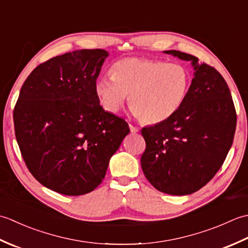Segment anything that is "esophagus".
Here are the masks:
<instances>
[{
    "mask_svg": "<svg viewBox=\"0 0 248 248\" xmlns=\"http://www.w3.org/2000/svg\"><path fill=\"white\" fill-rule=\"evenodd\" d=\"M129 127H130V131H131V133H132V134H136V133H138V132H139V129H138V128H136V127H134V125H132V124H130V125H129Z\"/></svg>",
    "mask_w": 248,
    "mask_h": 248,
    "instance_id": "1",
    "label": "esophagus"
}]
</instances>
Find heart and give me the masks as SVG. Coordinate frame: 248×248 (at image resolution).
<instances>
[{"label": "heart", "instance_id": "1", "mask_svg": "<svg viewBox=\"0 0 248 248\" xmlns=\"http://www.w3.org/2000/svg\"><path fill=\"white\" fill-rule=\"evenodd\" d=\"M191 75L180 64L130 57L118 61L110 78L96 82L94 92L108 113H117L129 96L135 116L146 124H160L176 114L186 100Z\"/></svg>", "mask_w": 248, "mask_h": 248}]
</instances>
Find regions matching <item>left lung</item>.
Segmentation results:
<instances>
[{
  "label": "left lung",
  "mask_w": 248,
  "mask_h": 248,
  "mask_svg": "<svg viewBox=\"0 0 248 248\" xmlns=\"http://www.w3.org/2000/svg\"><path fill=\"white\" fill-rule=\"evenodd\" d=\"M164 53L191 62L194 78L176 114L141 129L146 150L140 165L157 191L182 196L204 186L222 167L233 141L236 114L217 69L180 51Z\"/></svg>",
  "instance_id": "left-lung-1"
}]
</instances>
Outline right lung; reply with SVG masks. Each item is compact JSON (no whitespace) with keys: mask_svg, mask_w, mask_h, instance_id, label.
I'll return each mask as SVG.
<instances>
[{"mask_svg":"<svg viewBox=\"0 0 248 248\" xmlns=\"http://www.w3.org/2000/svg\"><path fill=\"white\" fill-rule=\"evenodd\" d=\"M108 56L101 49L55 56L21 87L16 139L31 175L52 191L68 196L93 191L130 132L124 119L105 112L94 92Z\"/></svg>","mask_w":248,"mask_h":248,"instance_id":"right-lung-1","label":"right lung"}]
</instances>
